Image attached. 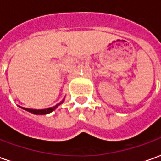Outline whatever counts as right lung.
Wrapping results in <instances>:
<instances>
[{"mask_svg": "<svg viewBox=\"0 0 161 161\" xmlns=\"http://www.w3.org/2000/svg\"><path fill=\"white\" fill-rule=\"evenodd\" d=\"M63 102L64 100L61 102V103H58L57 105H55L54 107L46 108V109H33V108H22L23 109H25V110H27V111L33 113V114H34V115H46V114H49V113H51L52 111H53V110H54L58 106H59Z\"/></svg>", "mask_w": 161, "mask_h": 161, "instance_id": "1", "label": "right lung"}]
</instances>
